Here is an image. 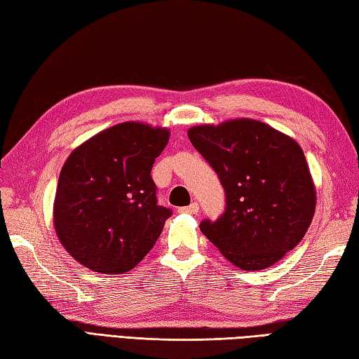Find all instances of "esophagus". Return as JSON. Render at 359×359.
Masks as SVG:
<instances>
[{
	"instance_id": "esophagus-1",
	"label": "esophagus",
	"mask_w": 359,
	"mask_h": 359,
	"mask_svg": "<svg viewBox=\"0 0 359 359\" xmlns=\"http://www.w3.org/2000/svg\"><path fill=\"white\" fill-rule=\"evenodd\" d=\"M179 211H180V212H187V215H197V212H199V203L193 202V203H189L188 207L179 208Z\"/></svg>"
}]
</instances>
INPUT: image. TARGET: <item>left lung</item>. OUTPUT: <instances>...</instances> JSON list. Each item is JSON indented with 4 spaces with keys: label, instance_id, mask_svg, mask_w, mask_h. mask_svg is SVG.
<instances>
[{
    "label": "left lung",
    "instance_id": "obj_1",
    "mask_svg": "<svg viewBox=\"0 0 359 359\" xmlns=\"http://www.w3.org/2000/svg\"><path fill=\"white\" fill-rule=\"evenodd\" d=\"M189 142L212 166L226 208L201 231L238 269L264 270L306 236L316 188L302 148L292 137L253 118L188 129Z\"/></svg>",
    "mask_w": 359,
    "mask_h": 359
}]
</instances>
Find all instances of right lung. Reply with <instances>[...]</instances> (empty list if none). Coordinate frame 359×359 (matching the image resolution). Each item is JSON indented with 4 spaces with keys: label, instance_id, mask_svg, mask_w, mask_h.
<instances>
[{
    "label": "right lung",
    "instance_id": "right-lung-1",
    "mask_svg": "<svg viewBox=\"0 0 359 359\" xmlns=\"http://www.w3.org/2000/svg\"><path fill=\"white\" fill-rule=\"evenodd\" d=\"M168 140V128L125 121L93 135L66 158L53 226L79 264L121 274L154 247L171 210L157 205L151 168Z\"/></svg>",
    "mask_w": 359,
    "mask_h": 359
}]
</instances>
